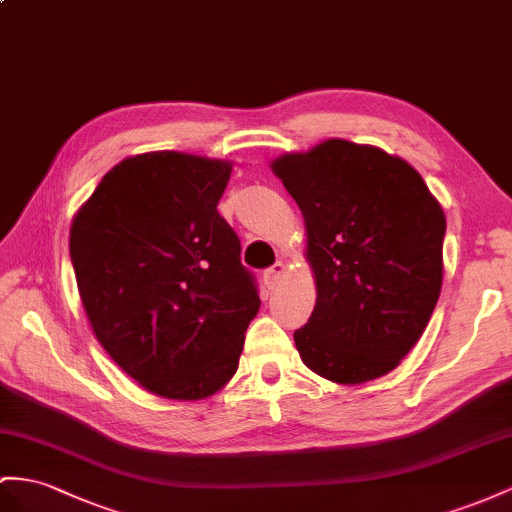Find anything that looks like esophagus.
Segmentation results:
<instances>
[{
  "label": "esophagus",
  "instance_id": "obj_1",
  "mask_svg": "<svg viewBox=\"0 0 512 512\" xmlns=\"http://www.w3.org/2000/svg\"><path fill=\"white\" fill-rule=\"evenodd\" d=\"M285 270H287V266L283 264V261H277V264H274L272 268H268V270H266V274H264V279H266L268 287H274V285H277V283L281 281L283 274H285Z\"/></svg>",
  "mask_w": 512,
  "mask_h": 512
}]
</instances>
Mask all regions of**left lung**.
Listing matches in <instances>:
<instances>
[{
    "mask_svg": "<svg viewBox=\"0 0 512 512\" xmlns=\"http://www.w3.org/2000/svg\"><path fill=\"white\" fill-rule=\"evenodd\" d=\"M272 170L303 212L316 274V307L294 331L300 359L339 385L391 372L441 294V205L411 164L370 144L331 138Z\"/></svg>",
    "mask_w": 512,
    "mask_h": 512,
    "instance_id": "obj_1",
    "label": "left lung"
}]
</instances>
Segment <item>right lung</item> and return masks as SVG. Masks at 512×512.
<instances>
[{
  "mask_svg": "<svg viewBox=\"0 0 512 512\" xmlns=\"http://www.w3.org/2000/svg\"><path fill=\"white\" fill-rule=\"evenodd\" d=\"M229 177L222 160L134 155L73 218L69 251L90 326L155 396L203 400L225 387L259 311L238 233L216 209Z\"/></svg>",
  "mask_w": 512,
  "mask_h": 512,
  "instance_id": "obj_1",
  "label": "right lung"
}]
</instances>
